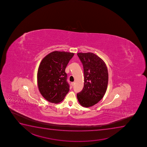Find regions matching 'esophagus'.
Masks as SVG:
<instances>
[{
  "label": "esophagus",
  "mask_w": 147,
  "mask_h": 147,
  "mask_svg": "<svg viewBox=\"0 0 147 147\" xmlns=\"http://www.w3.org/2000/svg\"><path fill=\"white\" fill-rule=\"evenodd\" d=\"M71 85H72V86H74L75 85L74 82H72V83H71Z\"/></svg>",
  "instance_id": "obj_1"
}]
</instances>
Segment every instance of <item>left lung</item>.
<instances>
[{
    "mask_svg": "<svg viewBox=\"0 0 147 147\" xmlns=\"http://www.w3.org/2000/svg\"><path fill=\"white\" fill-rule=\"evenodd\" d=\"M77 55L84 68V86L77 96L82 106L91 107L105 94L108 83V69L102 59L93 53H79Z\"/></svg>",
    "mask_w": 147,
    "mask_h": 147,
    "instance_id": "8db88e82",
    "label": "left lung"
}]
</instances>
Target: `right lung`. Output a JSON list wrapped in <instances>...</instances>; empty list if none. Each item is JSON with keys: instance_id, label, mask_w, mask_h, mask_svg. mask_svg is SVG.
Listing matches in <instances>:
<instances>
[{"instance_id": "1", "label": "right lung", "mask_w": 147, "mask_h": 147, "mask_svg": "<svg viewBox=\"0 0 147 147\" xmlns=\"http://www.w3.org/2000/svg\"><path fill=\"white\" fill-rule=\"evenodd\" d=\"M73 53L54 51L44 57L38 67L37 84L41 95L49 102L59 103L69 91L65 72Z\"/></svg>"}]
</instances>
